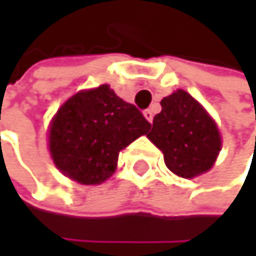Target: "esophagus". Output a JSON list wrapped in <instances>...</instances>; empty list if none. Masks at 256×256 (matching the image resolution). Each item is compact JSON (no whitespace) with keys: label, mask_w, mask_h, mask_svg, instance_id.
<instances>
[{"label":"esophagus","mask_w":256,"mask_h":256,"mask_svg":"<svg viewBox=\"0 0 256 256\" xmlns=\"http://www.w3.org/2000/svg\"><path fill=\"white\" fill-rule=\"evenodd\" d=\"M142 114H144V118H146L147 121H149V122H152V121H154V112H152L150 109L144 110Z\"/></svg>","instance_id":"esophagus-1"}]
</instances>
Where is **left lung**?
I'll use <instances>...</instances> for the list:
<instances>
[{"mask_svg":"<svg viewBox=\"0 0 256 256\" xmlns=\"http://www.w3.org/2000/svg\"><path fill=\"white\" fill-rule=\"evenodd\" d=\"M147 138L164 154L167 169L182 178L210 170L221 150L216 122L181 89L162 98L161 112L155 115Z\"/></svg>","mask_w":256,"mask_h":256,"instance_id":"1","label":"left lung"}]
</instances>
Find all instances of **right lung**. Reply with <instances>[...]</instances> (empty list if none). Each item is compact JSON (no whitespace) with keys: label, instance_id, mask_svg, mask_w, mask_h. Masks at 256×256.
I'll return each instance as SVG.
<instances>
[{"label":"right lung","instance_id":"add662e5","mask_svg":"<svg viewBox=\"0 0 256 256\" xmlns=\"http://www.w3.org/2000/svg\"><path fill=\"white\" fill-rule=\"evenodd\" d=\"M150 122L102 84L68 98L52 118L48 150L58 169L80 184H101L116 169L118 155L146 135Z\"/></svg>","mask_w":256,"mask_h":256}]
</instances>
